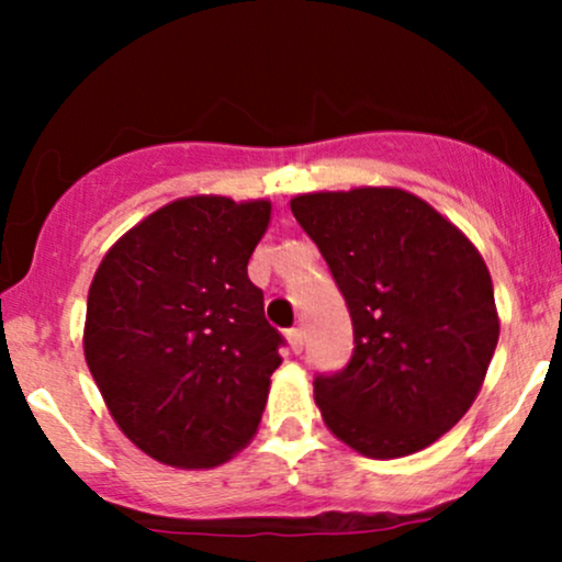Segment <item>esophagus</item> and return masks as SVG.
I'll return each mask as SVG.
<instances>
[{
  "instance_id": "obj_1",
  "label": "esophagus",
  "mask_w": 562,
  "mask_h": 562,
  "mask_svg": "<svg viewBox=\"0 0 562 562\" xmlns=\"http://www.w3.org/2000/svg\"><path fill=\"white\" fill-rule=\"evenodd\" d=\"M288 344H290V351H293V353L303 351V330H301V327H293V330H288Z\"/></svg>"
}]
</instances>
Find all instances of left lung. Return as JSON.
<instances>
[{
  "instance_id": "obj_1",
  "label": "left lung",
  "mask_w": 562,
  "mask_h": 562,
  "mask_svg": "<svg viewBox=\"0 0 562 562\" xmlns=\"http://www.w3.org/2000/svg\"><path fill=\"white\" fill-rule=\"evenodd\" d=\"M317 243L353 325L346 370L314 380L335 438L372 460L415 454L462 420L499 340L479 248L398 187L290 200Z\"/></svg>"
}]
</instances>
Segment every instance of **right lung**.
Here are the masks:
<instances>
[{"label":"right lung","mask_w":562,"mask_h":562,"mask_svg":"<svg viewBox=\"0 0 562 562\" xmlns=\"http://www.w3.org/2000/svg\"><path fill=\"white\" fill-rule=\"evenodd\" d=\"M269 200L192 195L121 235L87 299L83 357L115 425L173 468H216L248 447L282 357L248 259Z\"/></svg>","instance_id":"add662e5"}]
</instances>
